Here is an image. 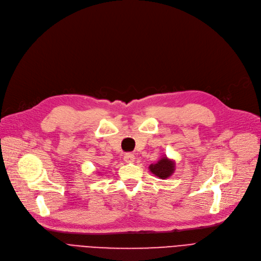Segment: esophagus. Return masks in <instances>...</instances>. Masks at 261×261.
I'll list each match as a JSON object with an SVG mask.
<instances>
[{
	"instance_id": "obj_1",
	"label": "esophagus",
	"mask_w": 261,
	"mask_h": 261,
	"mask_svg": "<svg viewBox=\"0 0 261 261\" xmlns=\"http://www.w3.org/2000/svg\"><path fill=\"white\" fill-rule=\"evenodd\" d=\"M134 159H135V155L132 152H127L125 155H123V160H125V162H128V163L133 162Z\"/></svg>"
}]
</instances>
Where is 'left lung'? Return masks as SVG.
I'll list each match as a JSON object with an SVG mask.
<instances>
[{"instance_id": "8db88e82", "label": "left lung", "mask_w": 261, "mask_h": 261, "mask_svg": "<svg viewBox=\"0 0 261 261\" xmlns=\"http://www.w3.org/2000/svg\"><path fill=\"white\" fill-rule=\"evenodd\" d=\"M150 171L156 176L161 177V179H166L174 170V164L173 162L167 160L166 158H163L161 161H159L156 164H152L149 166Z\"/></svg>"}]
</instances>
